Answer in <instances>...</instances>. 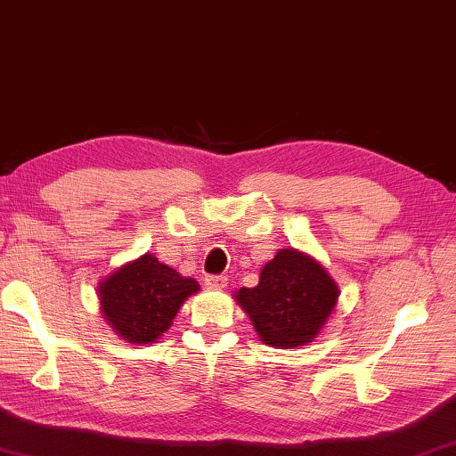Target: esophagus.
<instances>
[{
	"instance_id": "obj_1",
	"label": "esophagus",
	"mask_w": 456,
	"mask_h": 456,
	"mask_svg": "<svg viewBox=\"0 0 456 456\" xmlns=\"http://www.w3.org/2000/svg\"><path fill=\"white\" fill-rule=\"evenodd\" d=\"M205 285L209 289H225L227 287V277L225 275H207Z\"/></svg>"
}]
</instances>
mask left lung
<instances>
[{
  "mask_svg": "<svg viewBox=\"0 0 456 456\" xmlns=\"http://www.w3.org/2000/svg\"><path fill=\"white\" fill-rule=\"evenodd\" d=\"M235 299L265 345L295 349L319 335L335 309L338 287L311 255L279 249L261 269L256 287H241Z\"/></svg>",
  "mask_w": 456,
  "mask_h": 456,
  "instance_id": "left-lung-1",
  "label": "left lung"
}]
</instances>
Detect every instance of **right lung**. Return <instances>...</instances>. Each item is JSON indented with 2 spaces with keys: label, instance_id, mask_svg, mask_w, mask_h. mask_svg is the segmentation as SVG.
Returning <instances> with one entry per match:
<instances>
[{
  "label": "right lung",
  "instance_id": "right-lung-1",
  "mask_svg": "<svg viewBox=\"0 0 456 456\" xmlns=\"http://www.w3.org/2000/svg\"><path fill=\"white\" fill-rule=\"evenodd\" d=\"M197 291L200 283L195 279L181 277L151 253L115 269L97 289L105 321L134 345L157 343L181 305Z\"/></svg>",
  "mask_w": 456,
  "mask_h": 456
}]
</instances>
